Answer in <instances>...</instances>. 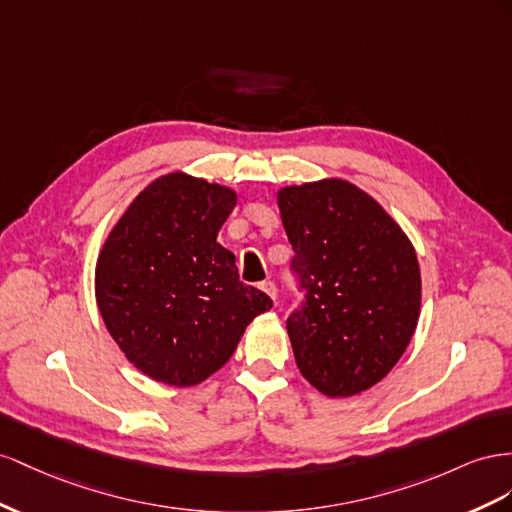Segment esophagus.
Returning a JSON list of instances; mask_svg holds the SVG:
<instances>
[{"label": "esophagus", "instance_id": "esophagus-1", "mask_svg": "<svg viewBox=\"0 0 512 512\" xmlns=\"http://www.w3.org/2000/svg\"><path fill=\"white\" fill-rule=\"evenodd\" d=\"M261 289H264L266 291V294L272 298V300H276V285L272 283V281H264V283H261L259 285Z\"/></svg>", "mask_w": 512, "mask_h": 512}]
</instances>
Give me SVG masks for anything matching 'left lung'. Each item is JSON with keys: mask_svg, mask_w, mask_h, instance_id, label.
Listing matches in <instances>:
<instances>
[{"mask_svg": "<svg viewBox=\"0 0 512 512\" xmlns=\"http://www.w3.org/2000/svg\"><path fill=\"white\" fill-rule=\"evenodd\" d=\"M304 300L287 332L300 373L326 397H352L384 379L420 315L412 242L358 186L321 180L279 191Z\"/></svg>", "mask_w": 512, "mask_h": 512, "instance_id": "1", "label": "left lung"}]
</instances>
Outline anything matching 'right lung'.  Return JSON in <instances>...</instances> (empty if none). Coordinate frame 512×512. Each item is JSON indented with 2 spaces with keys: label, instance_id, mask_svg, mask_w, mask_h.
I'll use <instances>...</instances> for the list:
<instances>
[{
  "label": "right lung",
  "instance_id": "add662e5",
  "mask_svg": "<svg viewBox=\"0 0 512 512\" xmlns=\"http://www.w3.org/2000/svg\"><path fill=\"white\" fill-rule=\"evenodd\" d=\"M233 206L231 188L163 175L130 203L98 255V311L126 358L156 382L208 379L272 309L216 242Z\"/></svg>",
  "mask_w": 512,
  "mask_h": 512
}]
</instances>
